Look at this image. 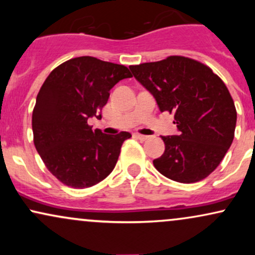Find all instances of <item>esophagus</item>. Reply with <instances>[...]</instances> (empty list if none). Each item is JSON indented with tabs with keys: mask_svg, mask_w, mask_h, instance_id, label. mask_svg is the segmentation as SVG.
<instances>
[{
	"mask_svg": "<svg viewBox=\"0 0 255 255\" xmlns=\"http://www.w3.org/2000/svg\"><path fill=\"white\" fill-rule=\"evenodd\" d=\"M134 136L137 137L139 140H141V141H145V140L148 139V135H142V134H134Z\"/></svg>",
	"mask_w": 255,
	"mask_h": 255,
	"instance_id": "34e87169",
	"label": "esophagus"
}]
</instances>
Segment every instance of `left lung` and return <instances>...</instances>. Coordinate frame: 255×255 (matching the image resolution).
I'll use <instances>...</instances> for the list:
<instances>
[{"label":"left lung","instance_id":"left-lung-1","mask_svg":"<svg viewBox=\"0 0 255 255\" xmlns=\"http://www.w3.org/2000/svg\"><path fill=\"white\" fill-rule=\"evenodd\" d=\"M129 69L162 113H175L178 135L162 136L165 151L153 160L154 168L181 183L209 176L229 150L236 127L235 104L222 79L205 64L183 56Z\"/></svg>","mask_w":255,"mask_h":255}]
</instances>
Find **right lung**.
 Masks as SVG:
<instances>
[{"label": "right lung", "instance_id": "1", "mask_svg": "<svg viewBox=\"0 0 255 255\" xmlns=\"http://www.w3.org/2000/svg\"><path fill=\"white\" fill-rule=\"evenodd\" d=\"M131 78L127 67L92 56L60 64L40 87L32 114L33 141L48 170L73 187L95 186L115 168L128 131L108 135L87 120L102 119L110 90Z\"/></svg>", "mask_w": 255, "mask_h": 255}]
</instances>
